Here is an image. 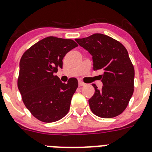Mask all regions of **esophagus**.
I'll use <instances>...</instances> for the list:
<instances>
[{
	"instance_id": "esophagus-1",
	"label": "esophagus",
	"mask_w": 152,
	"mask_h": 152,
	"mask_svg": "<svg viewBox=\"0 0 152 152\" xmlns=\"http://www.w3.org/2000/svg\"><path fill=\"white\" fill-rule=\"evenodd\" d=\"M78 84H79V86H80V87H82V86L85 85V84H84V83L83 82V81H81V80H79V81H78Z\"/></svg>"
}]
</instances>
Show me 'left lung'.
Here are the masks:
<instances>
[{
	"label": "left lung",
	"mask_w": 152,
	"mask_h": 152,
	"mask_svg": "<svg viewBox=\"0 0 152 152\" xmlns=\"http://www.w3.org/2000/svg\"><path fill=\"white\" fill-rule=\"evenodd\" d=\"M79 45L92 56L94 70H102L103 87L93 84L94 94L89 99L93 113L101 118L119 116L133 94L135 70L124 45L107 35L95 33L76 39Z\"/></svg>",
	"instance_id": "obj_1"
}]
</instances>
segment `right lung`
<instances>
[{
  "instance_id": "right-lung-1",
  "label": "right lung",
  "mask_w": 152,
  "mask_h": 152,
  "mask_svg": "<svg viewBox=\"0 0 152 152\" xmlns=\"http://www.w3.org/2000/svg\"><path fill=\"white\" fill-rule=\"evenodd\" d=\"M77 46L72 39L49 36L32 45L21 57L18 89L26 108L40 121H58L69 111L77 80L71 77L64 84L54 74L62 68L64 56Z\"/></svg>"
}]
</instances>
